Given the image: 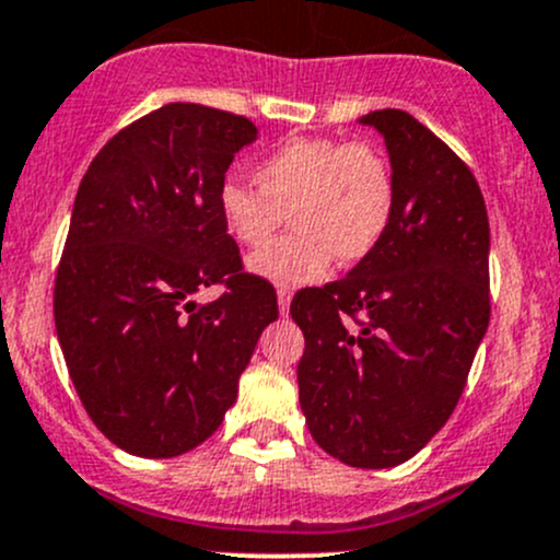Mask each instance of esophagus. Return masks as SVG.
I'll list each match as a JSON object with an SVG mask.
<instances>
[{"label":"esophagus","mask_w":560,"mask_h":560,"mask_svg":"<svg viewBox=\"0 0 560 560\" xmlns=\"http://www.w3.org/2000/svg\"><path fill=\"white\" fill-rule=\"evenodd\" d=\"M290 301H292V290H290V287H279V312L281 314L290 312Z\"/></svg>","instance_id":"1"}]
</instances>
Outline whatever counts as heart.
<instances>
[{
  "instance_id": "b5f03b06",
  "label": "heart",
  "mask_w": 560,
  "mask_h": 560,
  "mask_svg": "<svg viewBox=\"0 0 560 560\" xmlns=\"http://www.w3.org/2000/svg\"><path fill=\"white\" fill-rule=\"evenodd\" d=\"M254 180L259 189L224 180L219 213L244 246L268 244L290 213L295 233L248 259V270L270 284H312L325 279L336 257H369L393 222V165L369 140L295 138L254 165Z\"/></svg>"
}]
</instances>
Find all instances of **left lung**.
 <instances>
[{
    "label": "left lung",
    "instance_id": "8db88e82",
    "mask_svg": "<svg viewBox=\"0 0 560 560\" xmlns=\"http://www.w3.org/2000/svg\"><path fill=\"white\" fill-rule=\"evenodd\" d=\"M380 129L395 173L382 244L349 276L306 287L290 314L306 338L301 409L314 442L354 468L420 453L450 420L490 322V228L466 162L406 110Z\"/></svg>",
    "mask_w": 560,
    "mask_h": 560
}]
</instances>
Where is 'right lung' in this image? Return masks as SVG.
I'll use <instances>...</instances> for the list:
<instances>
[{
	"instance_id": "1",
	"label": "right lung",
	"mask_w": 560,
	"mask_h": 560,
	"mask_svg": "<svg viewBox=\"0 0 560 560\" xmlns=\"http://www.w3.org/2000/svg\"><path fill=\"white\" fill-rule=\"evenodd\" d=\"M254 138L244 116L171 103L113 135L78 186L56 336L83 409L124 453L175 457L206 442L279 316L219 213L224 173ZM213 283L225 284L217 302L190 301Z\"/></svg>"
}]
</instances>
